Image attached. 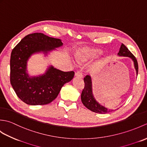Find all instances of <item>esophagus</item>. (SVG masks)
Returning <instances> with one entry per match:
<instances>
[{"mask_svg":"<svg viewBox=\"0 0 147 147\" xmlns=\"http://www.w3.org/2000/svg\"><path fill=\"white\" fill-rule=\"evenodd\" d=\"M75 76L77 78H83V74L80 72H77L75 73Z\"/></svg>","mask_w":147,"mask_h":147,"instance_id":"1","label":"esophagus"}]
</instances>
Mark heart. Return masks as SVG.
Segmentation results:
<instances>
[{
    "label": "heart",
    "mask_w": 147,
    "mask_h": 147,
    "mask_svg": "<svg viewBox=\"0 0 147 147\" xmlns=\"http://www.w3.org/2000/svg\"><path fill=\"white\" fill-rule=\"evenodd\" d=\"M100 53L101 51L98 49L84 47L77 51L75 57L78 61L83 63L96 58Z\"/></svg>",
    "instance_id": "heart-1"
}]
</instances>
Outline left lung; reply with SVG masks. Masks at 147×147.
Instances as JSON below:
<instances>
[{
    "label": "left lung",
    "instance_id": "obj_1",
    "mask_svg": "<svg viewBox=\"0 0 147 147\" xmlns=\"http://www.w3.org/2000/svg\"><path fill=\"white\" fill-rule=\"evenodd\" d=\"M117 55L119 56H123V57H128L131 59L134 62L136 74H138V65L136 59L123 43H122L121 45L119 51ZM84 82H85V88L83 90L82 95H81V98H82V102L83 105L87 109L98 114H106L114 111L112 109L105 108L104 106L100 105L98 102L96 101L92 93V82L91 76L86 75L84 78Z\"/></svg>",
    "mask_w": 147,
    "mask_h": 147
}]
</instances>
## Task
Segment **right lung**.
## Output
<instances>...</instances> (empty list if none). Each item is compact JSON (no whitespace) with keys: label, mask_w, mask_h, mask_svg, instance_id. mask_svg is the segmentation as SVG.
<instances>
[{"label":"right lung","mask_w":147,"mask_h":147,"mask_svg":"<svg viewBox=\"0 0 147 147\" xmlns=\"http://www.w3.org/2000/svg\"><path fill=\"white\" fill-rule=\"evenodd\" d=\"M62 45L60 39L35 33L24 36L12 49L10 82L22 101L32 105L48 104L57 97L64 84L73 78L74 71L64 72L52 65L38 76H30L27 73V62L31 55L38 52L47 55Z\"/></svg>","instance_id":"add662e5"}]
</instances>
